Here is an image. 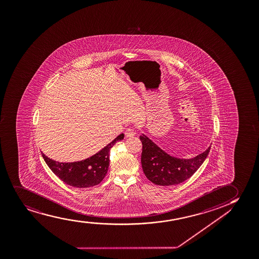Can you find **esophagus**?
Wrapping results in <instances>:
<instances>
[{"mask_svg":"<svg viewBox=\"0 0 259 259\" xmlns=\"http://www.w3.org/2000/svg\"><path fill=\"white\" fill-rule=\"evenodd\" d=\"M125 136L126 137H133L135 135V132H134V129H132V128H127L125 132Z\"/></svg>","mask_w":259,"mask_h":259,"instance_id":"esophagus-1","label":"esophagus"}]
</instances>
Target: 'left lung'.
<instances>
[{"label": "left lung", "mask_w": 259, "mask_h": 259, "mask_svg": "<svg viewBox=\"0 0 259 259\" xmlns=\"http://www.w3.org/2000/svg\"><path fill=\"white\" fill-rule=\"evenodd\" d=\"M140 139L142 142L141 165L144 174L156 185H176L189 179L204 162L210 150L209 147L195 158L179 159L170 156L144 134Z\"/></svg>", "instance_id": "obj_1"}]
</instances>
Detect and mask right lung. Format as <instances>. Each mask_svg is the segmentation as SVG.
<instances>
[{"mask_svg": "<svg viewBox=\"0 0 259 259\" xmlns=\"http://www.w3.org/2000/svg\"><path fill=\"white\" fill-rule=\"evenodd\" d=\"M123 139L124 134H119L99 153L81 161L58 162L45 156V153H42V156L51 171L64 183L79 189L90 188L98 185L105 178L108 171L110 149Z\"/></svg>", "mask_w": 259, "mask_h": 259, "instance_id": "obj_1", "label": "right lung"}]
</instances>
